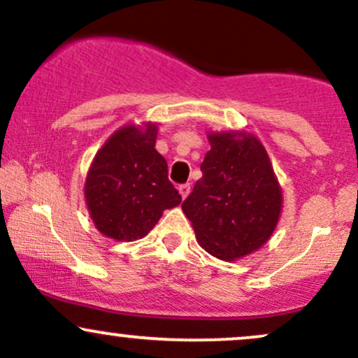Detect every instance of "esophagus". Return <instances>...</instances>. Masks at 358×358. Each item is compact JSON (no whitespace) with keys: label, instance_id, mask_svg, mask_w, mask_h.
Returning <instances> with one entry per match:
<instances>
[{"label":"esophagus","instance_id":"1","mask_svg":"<svg viewBox=\"0 0 358 358\" xmlns=\"http://www.w3.org/2000/svg\"><path fill=\"white\" fill-rule=\"evenodd\" d=\"M190 183H183V185H180L178 187V190H180V195H182V199H187L188 196V193H190Z\"/></svg>","mask_w":358,"mask_h":358}]
</instances>
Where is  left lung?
<instances>
[{
    "mask_svg": "<svg viewBox=\"0 0 358 358\" xmlns=\"http://www.w3.org/2000/svg\"><path fill=\"white\" fill-rule=\"evenodd\" d=\"M210 134L202 178L182 203L199 244L222 261L248 256L269 239L281 190L264 146L254 136Z\"/></svg>",
    "mask_w": 358,
    "mask_h": 358,
    "instance_id": "8db88e82",
    "label": "left lung"
}]
</instances>
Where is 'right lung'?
I'll use <instances>...</instances> for the list:
<instances>
[{"label": "right lung", "instance_id": "right-lung-1", "mask_svg": "<svg viewBox=\"0 0 358 358\" xmlns=\"http://www.w3.org/2000/svg\"><path fill=\"white\" fill-rule=\"evenodd\" d=\"M156 126L121 127L108 139L90 166L85 200L94 224L116 241L145 237L163 210L182 196L168 180V165L155 150Z\"/></svg>", "mask_w": 358, "mask_h": 358}]
</instances>
